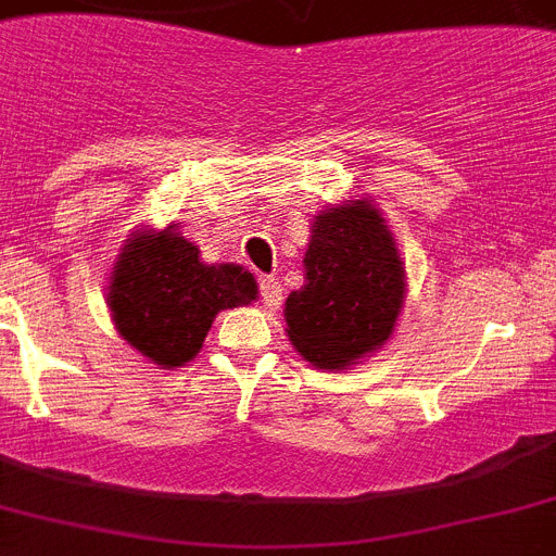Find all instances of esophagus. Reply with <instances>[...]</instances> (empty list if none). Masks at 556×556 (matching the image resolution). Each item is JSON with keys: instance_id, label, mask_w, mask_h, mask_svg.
<instances>
[{"instance_id": "1", "label": "esophagus", "mask_w": 556, "mask_h": 556, "mask_svg": "<svg viewBox=\"0 0 556 556\" xmlns=\"http://www.w3.org/2000/svg\"><path fill=\"white\" fill-rule=\"evenodd\" d=\"M261 301L267 309H278V304H281V281L278 278H261Z\"/></svg>"}]
</instances>
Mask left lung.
Returning a JSON list of instances; mask_svg holds the SVG:
<instances>
[{
    "instance_id": "8db88e82",
    "label": "left lung",
    "mask_w": 556,
    "mask_h": 556,
    "mask_svg": "<svg viewBox=\"0 0 556 556\" xmlns=\"http://www.w3.org/2000/svg\"><path fill=\"white\" fill-rule=\"evenodd\" d=\"M306 283L289 292L292 346L318 369H346L392 338L406 298V269L383 215L357 199L315 215Z\"/></svg>"
}]
</instances>
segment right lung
<instances>
[{"mask_svg":"<svg viewBox=\"0 0 556 556\" xmlns=\"http://www.w3.org/2000/svg\"><path fill=\"white\" fill-rule=\"evenodd\" d=\"M258 283L238 264H204L176 227L136 229L110 273L108 306L132 350L162 369L199 355L215 315L247 306Z\"/></svg>","mask_w":556,"mask_h":556,"instance_id":"right-lung-1","label":"right lung"}]
</instances>
